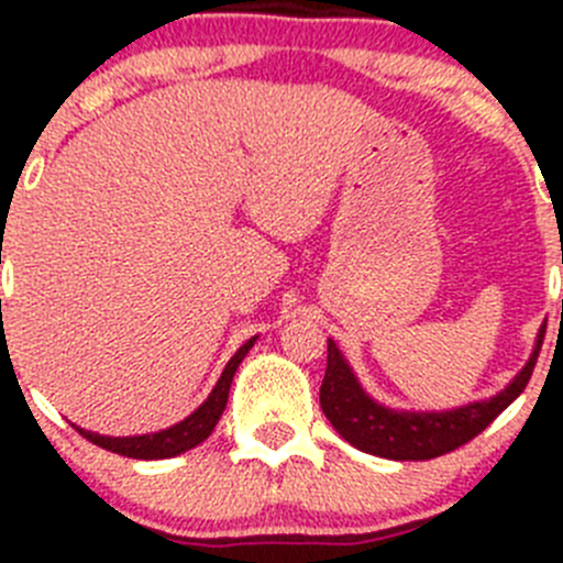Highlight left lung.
Segmentation results:
<instances>
[{"label": "left lung", "instance_id": "1", "mask_svg": "<svg viewBox=\"0 0 563 563\" xmlns=\"http://www.w3.org/2000/svg\"><path fill=\"white\" fill-rule=\"evenodd\" d=\"M563 310V305H561ZM544 329H539L537 349L523 371L515 376L507 389L496 397L471 406L455 408V411H391L378 406L376 400L365 395L360 382L354 378L351 367L345 365L338 345L327 343V373L321 382V408L332 428L356 450L367 455L389 457V460H430L441 457L446 452H455L457 446L468 444L474 435H479L520 391L526 389L531 378L537 356L542 351Z\"/></svg>", "mask_w": 563, "mask_h": 563}]
</instances>
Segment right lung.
Masks as SVG:
<instances>
[{"label":"right lung","instance_id":"obj_1","mask_svg":"<svg viewBox=\"0 0 563 563\" xmlns=\"http://www.w3.org/2000/svg\"><path fill=\"white\" fill-rule=\"evenodd\" d=\"M255 338H250L234 356L231 362L225 365L223 376H220L218 387L212 389V395L198 406V411H192L185 422L174 424V428L161 430V433H152V435H133V439H111V435H98V433H89V430L76 428L78 433L84 435L87 441L92 444L103 446L108 452H117L122 457H133V460H163V457H174L181 455V452L192 450V446L201 444L203 439H209V433L214 430L218 424L220 413H223L225 402H229V389L231 382H234V373L240 367V362L245 360V354L253 349Z\"/></svg>","mask_w":563,"mask_h":563}]
</instances>
